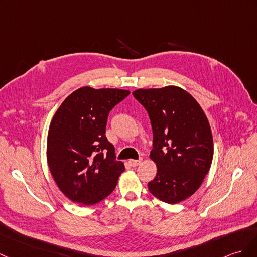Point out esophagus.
Listing matches in <instances>:
<instances>
[{"label":"esophagus","instance_id":"obj_1","mask_svg":"<svg viewBox=\"0 0 257 257\" xmlns=\"http://www.w3.org/2000/svg\"><path fill=\"white\" fill-rule=\"evenodd\" d=\"M129 163L131 166H134V168H136V166H138L141 164V160H130Z\"/></svg>","mask_w":257,"mask_h":257}]
</instances>
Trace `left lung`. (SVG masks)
Segmentation results:
<instances>
[{
    "instance_id": "8db88e82",
    "label": "left lung",
    "mask_w": 257,
    "mask_h": 257,
    "mask_svg": "<svg viewBox=\"0 0 257 257\" xmlns=\"http://www.w3.org/2000/svg\"><path fill=\"white\" fill-rule=\"evenodd\" d=\"M133 95L147 109L153 130L150 159L158 172L149 190L160 200L178 204L196 193L209 172V121L197 100L178 86L139 88Z\"/></svg>"
}]
</instances>
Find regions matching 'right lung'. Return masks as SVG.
Wrapping results in <instances>:
<instances>
[{
  "label": "right lung",
  "mask_w": 257,
  "mask_h": 257,
  "mask_svg": "<svg viewBox=\"0 0 257 257\" xmlns=\"http://www.w3.org/2000/svg\"><path fill=\"white\" fill-rule=\"evenodd\" d=\"M129 94L127 89L80 87L52 117L47 138L48 166L71 201L92 206L115 189L124 164L115 160V148L105 136L107 117Z\"/></svg>",
  "instance_id": "add662e5"
}]
</instances>
